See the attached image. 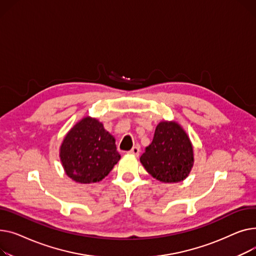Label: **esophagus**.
I'll list each match as a JSON object with an SVG mask.
<instances>
[{"label": "esophagus", "instance_id": "obj_1", "mask_svg": "<svg viewBox=\"0 0 256 256\" xmlns=\"http://www.w3.org/2000/svg\"><path fill=\"white\" fill-rule=\"evenodd\" d=\"M128 153L131 155H134V156H138L140 153V146H133Z\"/></svg>", "mask_w": 256, "mask_h": 256}]
</instances>
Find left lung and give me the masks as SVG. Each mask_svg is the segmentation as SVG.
Wrapping results in <instances>:
<instances>
[{
    "label": "left lung",
    "mask_w": 256,
    "mask_h": 256,
    "mask_svg": "<svg viewBox=\"0 0 256 256\" xmlns=\"http://www.w3.org/2000/svg\"><path fill=\"white\" fill-rule=\"evenodd\" d=\"M140 162L148 174L161 182H181L193 166L192 144L181 126L174 122H161Z\"/></svg>",
    "instance_id": "1"
}]
</instances>
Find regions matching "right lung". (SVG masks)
<instances>
[{"instance_id":"obj_1","label":"right lung","mask_w":256,"mask_h":256,"mask_svg":"<svg viewBox=\"0 0 256 256\" xmlns=\"http://www.w3.org/2000/svg\"><path fill=\"white\" fill-rule=\"evenodd\" d=\"M60 157L68 176L80 183H96L121 158L116 140L96 118H84L66 135Z\"/></svg>"}]
</instances>
